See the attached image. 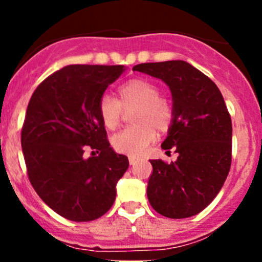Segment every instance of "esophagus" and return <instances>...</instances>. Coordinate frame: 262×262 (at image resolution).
Returning a JSON list of instances; mask_svg holds the SVG:
<instances>
[{
  "mask_svg": "<svg viewBox=\"0 0 262 262\" xmlns=\"http://www.w3.org/2000/svg\"><path fill=\"white\" fill-rule=\"evenodd\" d=\"M137 162H138V160H137L136 157H133V156H129V163H130V166H134Z\"/></svg>",
  "mask_w": 262,
  "mask_h": 262,
  "instance_id": "34e87169",
  "label": "esophagus"
}]
</instances>
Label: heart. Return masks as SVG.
I'll return each mask as SVG.
<instances>
[{"instance_id": "heart-1", "label": "heart", "mask_w": 262, "mask_h": 262, "mask_svg": "<svg viewBox=\"0 0 262 262\" xmlns=\"http://www.w3.org/2000/svg\"><path fill=\"white\" fill-rule=\"evenodd\" d=\"M119 99L102 95L97 112L106 129L113 130L119 125L123 109L134 106L130 120L133 125L123 129L112 138V144L119 153L141 156L150 142L155 141L156 130L165 133L173 120L170 101L162 97L158 87L143 78H134L118 89Z\"/></svg>"}]
</instances>
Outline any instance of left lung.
Masks as SVG:
<instances>
[{
	"label": "left lung",
	"mask_w": 262,
	"mask_h": 262,
	"mask_svg": "<svg viewBox=\"0 0 262 262\" xmlns=\"http://www.w3.org/2000/svg\"><path fill=\"white\" fill-rule=\"evenodd\" d=\"M133 71L162 80L172 95L173 120L162 143L175 162L150 160L147 196L167 218H189L216 196L232 161V121L216 84L184 60L142 63Z\"/></svg>",
	"instance_id": "obj_1"
}]
</instances>
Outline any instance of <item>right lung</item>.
Listing matches in <instances>:
<instances>
[{"label":"right lung","mask_w":262,"mask_h":262,"mask_svg":"<svg viewBox=\"0 0 262 262\" xmlns=\"http://www.w3.org/2000/svg\"><path fill=\"white\" fill-rule=\"evenodd\" d=\"M123 71L124 66H67L41 82L29 101L21 129L29 180L49 208L70 221L104 215L129 166L128 157L110 147L97 112L100 97Z\"/></svg>","instance_id":"obj_1"}]
</instances>
